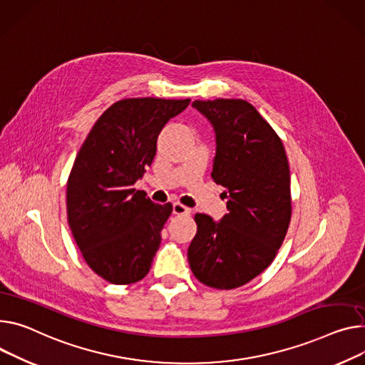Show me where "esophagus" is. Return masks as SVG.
Here are the masks:
<instances>
[{
	"mask_svg": "<svg viewBox=\"0 0 365 365\" xmlns=\"http://www.w3.org/2000/svg\"><path fill=\"white\" fill-rule=\"evenodd\" d=\"M173 212H174V215H190V209L188 207H185L184 205H181V203H174L173 205Z\"/></svg>",
	"mask_w": 365,
	"mask_h": 365,
	"instance_id": "34e87169",
	"label": "esophagus"
}]
</instances>
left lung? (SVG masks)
<instances>
[{
  "label": "left lung",
  "instance_id": "left-lung-1",
  "mask_svg": "<svg viewBox=\"0 0 365 365\" xmlns=\"http://www.w3.org/2000/svg\"><path fill=\"white\" fill-rule=\"evenodd\" d=\"M210 123L216 153L212 178L225 187L228 213H197L188 247L191 272L216 289L245 285L274 259L291 220V175L282 142L242 99L194 101Z\"/></svg>",
  "mask_w": 365,
  "mask_h": 365
}]
</instances>
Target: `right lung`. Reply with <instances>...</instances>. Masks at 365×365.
<instances>
[{"label":"right lung","mask_w":365,"mask_h":365,"mask_svg":"<svg viewBox=\"0 0 365 365\" xmlns=\"http://www.w3.org/2000/svg\"><path fill=\"white\" fill-rule=\"evenodd\" d=\"M190 99L133 98L109 106L80 148L67 182V216L83 259L115 285L143 279L173 205H156L134 184L156 155L165 124Z\"/></svg>","instance_id":"add662e5"}]
</instances>
